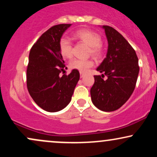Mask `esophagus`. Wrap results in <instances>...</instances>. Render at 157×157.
<instances>
[{
    "label": "esophagus",
    "instance_id": "1",
    "mask_svg": "<svg viewBox=\"0 0 157 157\" xmlns=\"http://www.w3.org/2000/svg\"><path fill=\"white\" fill-rule=\"evenodd\" d=\"M80 77L81 78H82V77H85V74L82 73V72H80Z\"/></svg>",
    "mask_w": 157,
    "mask_h": 157
}]
</instances>
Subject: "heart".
Masks as SVG:
<instances>
[{"instance_id":"heart-1","label":"heart","mask_w":157,"mask_h":157,"mask_svg":"<svg viewBox=\"0 0 157 157\" xmlns=\"http://www.w3.org/2000/svg\"><path fill=\"white\" fill-rule=\"evenodd\" d=\"M74 37L80 40L89 46V54L94 57H100L102 52L101 37L96 32L89 29L77 30L73 34ZM59 48L61 55L64 58L69 59L73 56V46L68 37H63L59 42ZM94 66L91 60H81L73 59L70 62L69 66L72 69L78 70L80 72H86L90 68Z\"/></svg>"}]
</instances>
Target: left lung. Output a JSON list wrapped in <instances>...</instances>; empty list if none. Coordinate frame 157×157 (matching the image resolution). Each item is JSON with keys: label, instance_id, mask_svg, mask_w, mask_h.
I'll use <instances>...</instances> for the list:
<instances>
[{"label": "left lung", "instance_id": "8db88e82", "mask_svg": "<svg viewBox=\"0 0 157 157\" xmlns=\"http://www.w3.org/2000/svg\"><path fill=\"white\" fill-rule=\"evenodd\" d=\"M108 40L106 57L97 68L102 75H95L91 89L93 104L102 111L120 109L130 98L140 71L138 57L121 34L109 26H101ZM105 75L107 80L101 78Z\"/></svg>", "mask_w": 157, "mask_h": 157}]
</instances>
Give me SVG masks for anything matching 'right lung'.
<instances>
[{
    "label": "right lung",
    "instance_id": "right-lung-1",
    "mask_svg": "<svg viewBox=\"0 0 157 157\" xmlns=\"http://www.w3.org/2000/svg\"><path fill=\"white\" fill-rule=\"evenodd\" d=\"M71 24L51 27L37 40L29 52L26 70L27 89L37 105L48 112H57L71 102L80 79L78 70L60 76L66 67L59 48L63 35Z\"/></svg>",
    "mask_w": 157,
    "mask_h": 157
}]
</instances>
